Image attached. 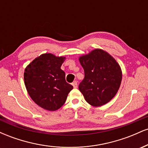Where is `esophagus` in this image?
<instances>
[{
	"label": "esophagus",
	"instance_id": "1",
	"mask_svg": "<svg viewBox=\"0 0 148 148\" xmlns=\"http://www.w3.org/2000/svg\"><path fill=\"white\" fill-rule=\"evenodd\" d=\"M72 86L74 88H77V81H74V82L72 83Z\"/></svg>",
	"mask_w": 148,
	"mask_h": 148
}]
</instances>
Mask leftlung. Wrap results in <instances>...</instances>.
I'll list each match as a JSON object with an SVG mask.
<instances>
[{"mask_svg":"<svg viewBox=\"0 0 148 148\" xmlns=\"http://www.w3.org/2000/svg\"><path fill=\"white\" fill-rule=\"evenodd\" d=\"M85 77L79 89L93 106L106 104L114 97L121 84L122 71L116 60L101 49L79 58Z\"/></svg>","mask_w":148,"mask_h":148,"instance_id":"8db88e82","label":"left lung"}]
</instances>
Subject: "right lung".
I'll list each match as a JSON object with an SVG mask.
<instances>
[{
    "mask_svg": "<svg viewBox=\"0 0 148 148\" xmlns=\"http://www.w3.org/2000/svg\"><path fill=\"white\" fill-rule=\"evenodd\" d=\"M64 57L51 53L42 54L26 67L24 83L31 99L48 111H56L65 102L72 85L65 81V73L60 69Z\"/></svg>",
    "mask_w": 148,
    "mask_h": 148,
    "instance_id": "right-lung-1",
    "label": "right lung"
}]
</instances>
